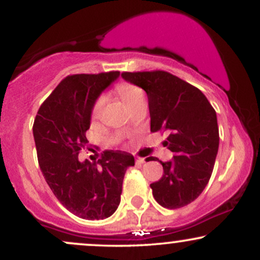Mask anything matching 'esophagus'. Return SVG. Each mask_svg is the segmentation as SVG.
<instances>
[{"label":"esophagus","instance_id":"1","mask_svg":"<svg viewBox=\"0 0 260 260\" xmlns=\"http://www.w3.org/2000/svg\"><path fill=\"white\" fill-rule=\"evenodd\" d=\"M144 162H145L144 157H137V159H136L137 165H142V164H144Z\"/></svg>","mask_w":260,"mask_h":260}]
</instances>
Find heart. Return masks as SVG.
Instances as JSON below:
<instances>
[{"label": "heart", "mask_w": 260, "mask_h": 260, "mask_svg": "<svg viewBox=\"0 0 260 260\" xmlns=\"http://www.w3.org/2000/svg\"><path fill=\"white\" fill-rule=\"evenodd\" d=\"M117 92L126 106L129 105L131 103H133L134 100L138 99V98L143 96V91L140 90L138 86L129 84V83H122V84L118 85ZM104 104H105V98L104 96L98 98V100L95 101L94 106H92V116H94V117H96V116L99 115L101 109H103Z\"/></svg>", "instance_id": "heart-1"}]
</instances>
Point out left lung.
<instances>
[{
    "label": "left lung",
    "mask_w": 260,
    "mask_h": 260,
    "mask_svg": "<svg viewBox=\"0 0 260 260\" xmlns=\"http://www.w3.org/2000/svg\"><path fill=\"white\" fill-rule=\"evenodd\" d=\"M121 76L147 92L151 132L170 133L165 145L174 157L160 161L162 177L150 184L155 201L168 209L189 204L204 190L215 164L219 150L215 110L198 88L165 71Z\"/></svg>",
    "instance_id": "1"
}]
</instances>
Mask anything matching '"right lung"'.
<instances>
[{
    "instance_id": "right-lung-1",
    "label": "right lung",
    "mask_w": 260,
    "mask_h": 260,
    "mask_svg": "<svg viewBox=\"0 0 260 260\" xmlns=\"http://www.w3.org/2000/svg\"><path fill=\"white\" fill-rule=\"evenodd\" d=\"M118 77L117 71L66 77L40 106L32 126L47 184L67 210L85 220H103L115 213L126 170L134 166L133 155L121 150L104 151L98 162L78 159L88 145L85 132L92 106Z\"/></svg>"
}]
</instances>
